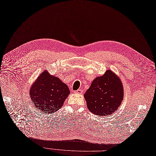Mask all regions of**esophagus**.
Instances as JSON below:
<instances>
[{
    "label": "esophagus",
    "mask_w": 156,
    "mask_h": 156,
    "mask_svg": "<svg viewBox=\"0 0 156 156\" xmlns=\"http://www.w3.org/2000/svg\"><path fill=\"white\" fill-rule=\"evenodd\" d=\"M74 93L79 94H82V93H83V90H82V89H78V90H74Z\"/></svg>",
    "instance_id": "34e87169"
}]
</instances>
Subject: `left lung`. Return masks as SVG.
Returning <instances> with one entry per match:
<instances>
[{"mask_svg":"<svg viewBox=\"0 0 156 156\" xmlns=\"http://www.w3.org/2000/svg\"><path fill=\"white\" fill-rule=\"evenodd\" d=\"M84 98L92 113L100 116L111 115L118 110L123 99L122 82L116 74L107 70L93 80Z\"/></svg>","mask_w":156,"mask_h":156,"instance_id":"1","label":"left lung"}]
</instances>
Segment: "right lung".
Returning <instances> with one entry per match:
<instances>
[{"instance_id": "right-lung-1", "label": "right lung", "mask_w": 156, "mask_h": 156, "mask_svg": "<svg viewBox=\"0 0 156 156\" xmlns=\"http://www.w3.org/2000/svg\"><path fill=\"white\" fill-rule=\"evenodd\" d=\"M69 93L66 83L46 71L40 74L30 90L33 104L45 114L54 113L60 109Z\"/></svg>"}]
</instances>
